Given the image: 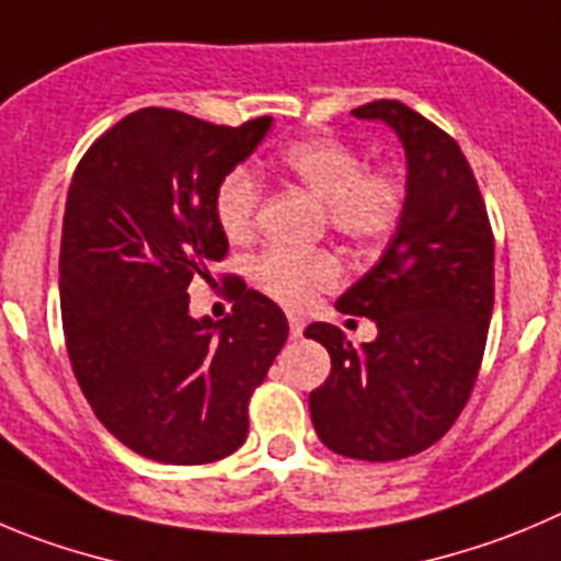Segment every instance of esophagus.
Wrapping results in <instances>:
<instances>
[{"instance_id":"1","label":"esophagus","mask_w":561,"mask_h":561,"mask_svg":"<svg viewBox=\"0 0 561 561\" xmlns=\"http://www.w3.org/2000/svg\"><path fill=\"white\" fill-rule=\"evenodd\" d=\"M287 323H290V337H301L305 334V321L298 316H287Z\"/></svg>"}]
</instances>
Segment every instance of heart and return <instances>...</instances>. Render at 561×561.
Wrapping results in <instances>:
<instances>
[{"mask_svg":"<svg viewBox=\"0 0 561 561\" xmlns=\"http://www.w3.org/2000/svg\"><path fill=\"white\" fill-rule=\"evenodd\" d=\"M279 171L323 202L329 227L354 245H376L390 238L404 216L407 187L392 169H365V157L337 138L293 140L279 154ZM263 185L249 169H234L218 182L216 218L229 240L243 243L254 234ZM332 251L268 249L254 260L256 287L279 305L301 310L340 282Z\"/></svg>","mask_w":561,"mask_h":561,"instance_id":"1","label":"heart"}]
</instances>
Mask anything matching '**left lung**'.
<instances>
[{"label":"left lung","mask_w":561,"mask_h":561,"mask_svg":"<svg viewBox=\"0 0 561 561\" xmlns=\"http://www.w3.org/2000/svg\"><path fill=\"white\" fill-rule=\"evenodd\" d=\"M352 113L404 144L407 202L379 263L337 298L340 312L376 323V340L357 348L332 323L305 329L332 357L310 415L340 457L392 462L434 446L468 404L493 316L495 240L451 135L396 99Z\"/></svg>","instance_id":"left-lung-1"}]
</instances>
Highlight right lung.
<instances>
[{
	"mask_svg": "<svg viewBox=\"0 0 561 561\" xmlns=\"http://www.w3.org/2000/svg\"><path fill=\"white\" fill-rule=\"evenodd\" d=\"M144 107L102 135L75 171L60 238L66 348L93 415L135 454L165 465L229 457L249 434V399L287 340V318L240 276L232 312L193 318L187 285L213 282L229 240L218 182L271 129Z\"/></svg>",
	"mask_w": 561,
	"mask_h": 561,
	"instance_id": "obj_1",
	"label": "right lung"
}]
</instances>
